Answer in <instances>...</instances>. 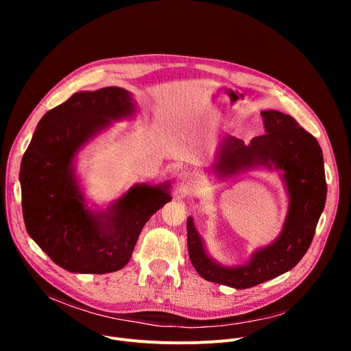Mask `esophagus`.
I'll return each mask as SVG.
<instances>
[{
	"instance_id": "1",
	"label": "esophagus",
	"mask_w": 351,
	"mask_h": 351,
	"mask_svg": "<svg viewBox=\"0 0 351 351\" xmlns=\"http://www.w3.org/2000/svg\"><path fill=\"white\" fill-rule=\"evenodd\" d=\"M176 182H178V186H179L180 189H183V188L191 186L193 179H192V175H191L189 172H180V173L178 175Z\"/></svg>"
}]
</instances>
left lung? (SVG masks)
<instances>
[{"mask_svg":"<svg viewBox=\"0 0 351 351\" xmlns=\"http://www.w3.org/2000/svg\"><path fill=\"white\" fill-rule=\"evenodd\" d=\"M265 135L249 143L234 136L220 142L212 171L220 179L253 169H276L289 195V208L280 234L263 247L256 249L243 265L226 266L216 262L188 217V250L196 271L205 280L249 289L289 271L307 252L320 215L324 209L327 185L323 152L317 139L290 115L279 110H262Z\"/></svg>","mask_w":351,"mask_h":351,"instance_id":"1","label":"left lung"}]
</instances>
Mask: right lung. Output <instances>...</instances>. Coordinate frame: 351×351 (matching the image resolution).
<instances>
[{
    "label": "right lung",
    "instance_id": "right-lung-1",
    "mask_svg": "<svg viewBox=\"0 0 351 351\" xmlns=\"http://www.w3.org/2000/svg\"><path fill=\"white\" fill-rule=\"evenodd\" d=\"M135 114V101L126 89L77 92L41 118L23 156L27 232L68 271L104 274L122 269L145 223L172 199L169 182L156 186L136 183L106 209L86 204L75 173L78 152L112 122Z\"/></svg>",
    "mask_w": 351,
    "mask_h": 351
}]
</instances>
